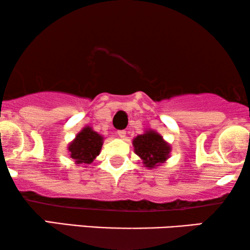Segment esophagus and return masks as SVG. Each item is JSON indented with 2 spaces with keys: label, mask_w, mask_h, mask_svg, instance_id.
Returning a JSON list of instances; mask_svg holds the SVG:
<instances>
[{
  "label": "esophagus",
  "mask_w": 250,
  "mask_h": 250,
  "mask_svg": "<svg viewBox=\"0 0 250 250\" xmlns=\"http://www.w3.org/2000/svg\"><path fill=\"white\" fill-rule=\"evenodd\" d=\"M117 134H118L119 138L124 139L125 136H126V131H124V129H122V131H118V132H117Z\"/></svg>",
  "instance_id": "1"
}]
</instances>
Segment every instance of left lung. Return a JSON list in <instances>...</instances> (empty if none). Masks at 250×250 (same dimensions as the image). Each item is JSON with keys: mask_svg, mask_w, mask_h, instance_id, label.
<instances>
[{"mask_svg": "<svg viewBox=\"0 0 250 250\" xmlns=\"http://www.w3.org/2000/svg\"><path fill=\"white\" fill-rule=\"evenodd\" d=\"M134 151L148 168H155L169 157L170 146L158 133L149 129L133 140Z\"/></svg>", "mask_w": 250, "mask_h": 250, "instance_id": "obj_1", "label": "left lung"}]
</instances>
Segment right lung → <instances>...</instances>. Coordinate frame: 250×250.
Masks as SVG:
<instances>
[{
    "label": "right lung",
    "instance_id": "add662e5",
    "mask_svg": "<svg viewBox=\"0 0 250 250\" xmlns=\"http://www.w3.org/2000/svg\"><path fill=\"white\" fill-rule=\"evenodd\" d=\"M104 145V138L97 132L93 131L90 126H85L76 135L74 141L68 146L70 157L75 163L87 165L97 158Z\"/></svg>",
    "mask_w": 250,
    "mask_h": 250
}]
</instances>
